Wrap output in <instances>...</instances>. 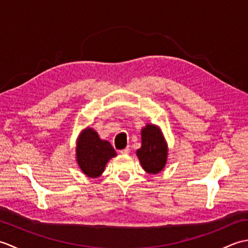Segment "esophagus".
<instances>
[{
	"instance_id": "34e87169",
	"label": "esophagus",
	"mask_w": 248,
	"mask_h": 248,
	"mask_svg": "<svg viewBox=\"0 0 248 248\" xmlns=\"http://www.w3.org/2000/svg\"><path fill=\"white\" fill-rule=\"evenodd\" d=\"M119 152L121 155H128V154H130V148H129V147H127V148L121 149Z\"/></svg>"
}]
</instances>
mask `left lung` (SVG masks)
<instances>
[{"mask_svg":"<svg viewBox=\"0 0 248 248\" xmlns=\"http://www.w3.org/2000/svg\"><path fill=\"white\" fill-rule=\"evenodd\" d=\"M138 156L144 170L148 173H157L164 168L167 160V146L160 129L147 124L141 130V147Z\"/></svg>","mask_w":248,"mask_h":248,"instance_id":"1","label":"left lung"}]
</instances>
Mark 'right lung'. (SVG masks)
I'll return each mask as SVG.
<instances>
[{"instance_id": "obj_1", "label": "right lung", "mask_w": 248, "mask_h": 248, "mask_svg": "<svg viewBox=\"0 0 248 248\" xmlns=\"http://www.w3.org/2000/svg\"><path fill=\"white\" fill-rule=\"evenodd\" d=\"M116 155V151L108 141L100 140L93 129L83 131L77 147L78 166L88 177H99L104 170L109 159Z\"/></svg>"}]
</instances>
